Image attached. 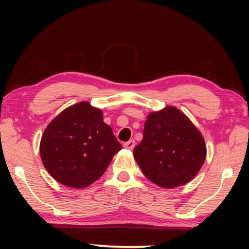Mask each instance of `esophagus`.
Here are the masks:
<instances>
[{"mask_svg":"<svg viewBox=\"0 0 249 249\" xmlns=\"http://www.w3.org/2000/svg\"><path fill=\"white\" fill-rule=\"evenodd\" d=\"M134 145H136V142H134L133 139H131V141L124 142V147L127 148V150H132V148L134 147Z\"/></svg>","mask_w":249,"mask_h":249,"instance_id":"obj_1","label":"esophagus"}]
</instances>
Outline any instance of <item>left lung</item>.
<instances>
[{
	"mask_svg": "<svg viewBox=\"0 0 249 249\" xmlns=\"http://www.w3.org/2000/svg\"><path fill=\"white\" fill-rule=\"evenodd\" d=\"M133 156L148 180L165 188L191 181L204 164V137L181 111L166 107L147 116Z\"/></svg>",
	"mask_w": 249,
	"mask_h": 249,
	"instance_id": "left-lung-1",
	"label": "left lung"
}]
</instances>
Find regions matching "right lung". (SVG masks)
I'll return each instance as SVG.
<instances>
[{
  "label": "right lung",
  "mask_w": 249,
  "mask_h": 249,
  "mask_svg": "<svg viewBox=\"0 0 249 249\" xmlns=\"http://www.w3.org/2000/svg\"><path fill=\"white\" fill-rule=\"evenodd\" d=\"M122 148L103 112L81 102L53 118L43 133L39 152L43 165L59 184L84 188L105 172Z\"/></svg>",
  "instance_id": "right-lung-1"
}]
</instances>
